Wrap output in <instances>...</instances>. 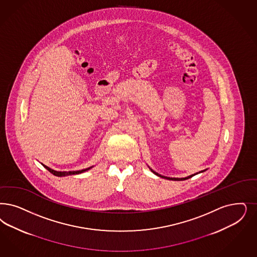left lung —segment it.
I'll use <instances>...</instances> for the list:
<instances>
[{"instance_id":"1","label":"left lung","mask_w":257,"mask_h":257,"mask_svg":"<svg viewBox=\"0 0 257 257\" xmlns=\"http://www.w3.org/2000/svg\"><path fill=\"white\" fill-rule=\"evenodd\" d=\"M151 171L155 174V175H157L158 177H162V178H166V179H169V180H176V181H180V180H186V179H188V178H191L192 177H194V176H195V175H197V173L196 174H194V175H191V176H189V177H181V178H178V177H164V176H161V175H160V174H158V173H156L155 171H153L152 169L150 168ZM205 171V170H204ZM204 171H201V172H198V174L199 173H202V172H204Z\"/></svg>"}]
</instances>
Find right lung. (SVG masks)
Wrapping results in <instances>:
<instances>
[{"label": "right lung", "instance_id": "right-lung-1", "mask_svg": "<svg viewBox=\"0 0 257 257\" xmlns=\"http://www.w3.org/2000/svg\"><path fill=\"white\" fill-rule=\"evenodd\" d=\"M43 166L45 167L46 170H48L51 174H53L54 176H56V177H66V176H71V175H79V174H81V173H83V172H85V171H88L90 169L92 168V167H89V168L86 169H82V170H80V171H69V172H58V171H55L53 169L49 168V167H47V166H45L43 164Z\"/></svg>", "mask_w": 257, "mask_h": 257}]
</instances>
